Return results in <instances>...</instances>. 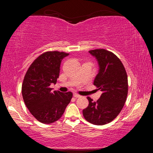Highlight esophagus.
<instances>
[{
	"mask_svg": "<svg viewBox=\"0 0 153 153\" xmlns=\"http://www.w3.org/2000/svg\"><path fill=\"white\" fill-rule=\"evenodd\" d=\"M74 97L75 98H79V97H81V96L79 95L78 94H77V93H75V94H74Z\"/></svg>",
	"mask_w": 153,
	"mask_h": 153,
	"instance_id": "1",
	"label": "esophagus"
}]
</instances>
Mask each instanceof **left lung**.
<instances>
[{"label": "left lung", "mask_w": 153, "mask_h": 153, "mask_svg": "<svg viewBox=\"0 0 153 153\" xmlns=\"http://www.w3.org/2000/svg\"><path fill=\"white\" fill-rule=\"evenodd\" d=\"M89 53L99 65L94 85L102 93L97 102L87 97L89 105L83 110V115L94 125H105L117 117L123 107L128 92V76L120 59L112 52L100 48Z\"/></svg>", "instance_id": "8db88e82"}]
</instances>
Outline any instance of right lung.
Here are the masks:
<instances>
[{
	"mask_svg": "<svg viewBox=\"0 0 153 153\" xmlns=\"http://www.w3.org/2000/svg\"><path fill=\"white\" fill-rule=\"evenodd\" d=\"M69 53L48 51L36 58L28 68L22 84L24 102L31 114L42 123L59 120L73 97L71 92H52L56 84L62 59Z\"/></svg>",
	"mask_w": 153,
	"mask_h": 153,
	"instance_id": "right-lung-1",
	"label": "right lung"
}]
</instances>
